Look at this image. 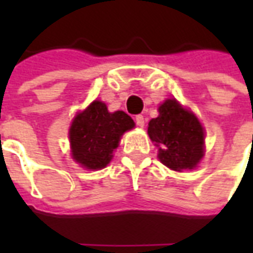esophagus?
<instances>
[{
	"instance_id": "1",
	"label": "esophagus",
	"mask_w": 253,
	"mask_h": 253,
	"mask_svg": "<svg viewBox=\"0 0 253 253\" xmlns=\"http://www.w3.org/2000/svg\"><path fill=\"white\" fill-rule=\"evenodd\" d=\"M135 123H137V126L139 127L145 126V118H143V115L135 116Z\"/></svg>"
}]
</instances>
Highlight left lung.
<instances>
[{"label": "left lung", "mask_w": 253, "mask_h": 253, "mask_svg": "<svg viewBox=\"0 0 253 253\" xmlns=\"http://www.w3.org/2000/svg\"><path fill=\"white\" fill-rule=\"evenodd\" d=\"M159 112L157 118L149 122L148 134L160 146V161L173 170L195 168L203 157L205 141L199 121L176 100H167Z\"/></svg>", "instance_id": "8db88e82"}]
</instances>
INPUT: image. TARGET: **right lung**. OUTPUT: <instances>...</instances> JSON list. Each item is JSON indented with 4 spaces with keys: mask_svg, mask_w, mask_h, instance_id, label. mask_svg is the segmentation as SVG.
<instances>
[{
    "mask_svg": "<svg viewBox=\"0 0 253 253\" xmlns=\"http://www.w3.org/2000/svg\"><path fill=\"white\" fill-rule=\"evenodd\" d=\"M132 127L134 122L126 112L111 114L104 103L93 101L74 118L69 130L73 159L88 169L104 168L123 132Z\"/></svg>",
    "mask_w": 253,
    "mask_h": 253,
    "instance_id": "obj_1",
    "label": "right lung"
}]
</instances>
